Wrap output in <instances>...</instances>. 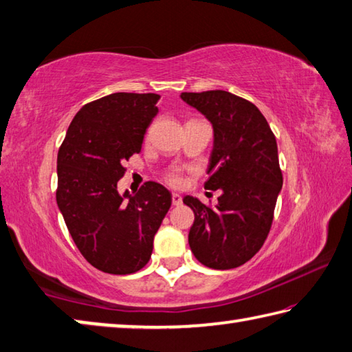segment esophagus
<instances>
[{
  "label": "esophagus",
  "mask_w": 352,
  "mask_h": 352,
  "mask_svg": "<svg viewBox=\"0 0 352 352\" xmlns=\"http://www.w3.org/2000/svg\"><path fill=\"white\" fill-rule=\"evenodd\" d=\"M183 203V198H182V195H178V194H172V204L174 206H180Z\"/></svg>",
  "instance_id": "1"
}]
</instances>
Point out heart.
<instances>
[{"label": "heart", "mask_w": 352, "mask_h": 352, "mask_svg": "<svg viewBox=\"0 0 352 352\" xmlns=\"http://www.w3.org/2000/svg\"><path fill=\"white\" fill-rule=\"evenodd\" d=\"M164 180L170 186H180L183 182L182 170L180 169H170L166 175H164Z\"/></svg>", "instance_id": "obj_1"}]
</instances>
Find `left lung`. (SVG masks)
Returning a JSON list of instances; mask_svg holds the SVG:
<instances>
[{
  "label": "left lung",
  "mask_w": 352,
  "mask_h": 352,
  "mask_svg": "<svg viewBox=\"0 0 352 352\" xmlns=\"http://www.w3.org/2000/svg\"><path fill=\"white\" fill-rule=\"evenodd\" d=\"M182 99L212 122L206 189L223 190L217 208L183 198L195 215L189 245L203 265L229 270L250 261L272 229L282 188L276 137L256 105L229 91L182 93Z\"/></svg>",
  "instance_id": "obj_1"
}]
</instances>
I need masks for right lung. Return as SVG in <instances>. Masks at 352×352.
Segmentation results:
<instances>
[{
	"mask_svg": "<svg viewBox=\"0 0 352 352\" xmlns=\"http://www.w3.org/2000/svg\"><path fill=\"white\" fill-rule=\"evenodd\" d=\"M160 96L114 93L82 107L58 153L56 201L76 247L109 274L148 264L154 235L170 208V194L146 182L135 194L117 192L123 162L140 153Z\"/></svg>",
	"mask_w": 352,
	"mask_h": 352,
	"instance_id": "1",
	"label": "right lung"
}]
</instances>
